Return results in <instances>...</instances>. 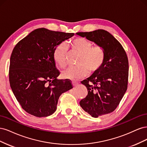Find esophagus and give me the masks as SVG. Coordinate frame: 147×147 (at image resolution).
<instances>
[{"label": "esophagus", "instance_id": "esophagus-1", "mask_svg": "<svg viewBox=\"0 0 147 147\" xmlns=\"http://www.w3.org/2000/svg\"><path fill=\"white\" fill-rule=\"evenodd\" d=\"M78 84V83L77 82H72V85L74 86H75L76 85H77Z\"/></svg>", "mask_w": 147, "mask_h": 147}]
</instances>
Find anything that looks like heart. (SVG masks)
Returning a JSON list of instances; mask_svg holds the SVG:
<instances>
[{"label": "heart", "instance_id": "obj_1", "mask_svg": "<svg viewBox=\"0 0 147 147\" xmlns=\"http://www.w3.org/2000/svg\"><path fill=\"white\" fill-rule=\"evenodd\" d=\"M71 47L74 51L80 54L77 64L74 67H69L62 72V77L65 79L77 80L86 77L88 72L94 74L102 69L105 59V53L100 45L92 46L91 41L84 37H77L71 42ZM67 45L63 42L57 45L53 52V59L60 67L67 65L66 56Z\"/></svg>", "mask_w": 147, "mask_h": 147}]
</instances>
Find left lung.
<instances>
[{
	"mask_svg": "<svg viewBox=\"0 0 147 147\" xmlns=\"http://www.w3.org/2000/svg\"><path fill=\"white\" fill-rule=\"evenodd\" d=\"M76 34L100 45L105 53L102 69L82 82L87 88L88 95L80 105L91 117L97 118L113 112L125 94L129 75L127 56L121 43L105 30Z\"/></svg>",
	"mask_w": 147,
	"mask_h": 147,
	"instance_id": "1",
	"label": "left lung"
}]
</instances>
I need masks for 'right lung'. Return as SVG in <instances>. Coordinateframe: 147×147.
Returning a JSON list of instances; mask_svg holds the SVG:
<instances>
[{"label": "right lung", "instance_id": "1", "mask_svg": "<svg viewBox=\"0 0 147 147\" xmlns=\"http://www.w3.org/2000/svg\"><path fill=\"white\" fill-rule=\"evenodd\" d=\"M74 33L37 29L18 43L10 57L9 81L17 100L26 112L45 117L56 110L59 96L72 89L69 80H58L53 52Z\"/></svg>", "mask_w": 147, "mask_h": 147}]
</instances>
